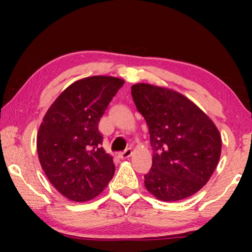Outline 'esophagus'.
<instances>
[{
    "mask_svg": "<svg viewBox=\"0 0 252 252\" xmlns=\"http://www.w3.org/2000/svg\"><path fill=\"white\" fill-rule=\"evenodd\" d=\"M131 155H132L131 148H127V149H126L125 151H122V152L119 153V157H120L121 159H126V158H129Z\"/></svg>",
    "mask_w": 252,
    "mask_h": 252,
    "instance_id": "1",
    "label": "esophagus"
}]
</instances>
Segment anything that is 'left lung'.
<instances>
[{
	"mask_svg": "<svg viewBox=\"0 0 252 252\" xmlns=\"http://www.w3.org/2000/svg\"><path fill=\"white\" fill-rule=\"evenodd\" d=\"M131 94L148 125L153 150L152 167L144 176L147 190L163 201L198 192L220 159L215 123L193 102L167 88L138 83Z\"/></svg>",
	"mask_w": 252,
	"mask_h": 252,
	"instance_id": "1",
	"label": "left lung"
}]
</instances>
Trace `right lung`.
Wrapping results in <instances>:
<instances>
[{
	"label": "right lung",
	"instance_id": "1",
	"mask_svg": "<svg viewBox=\"0 0 252 252\" xmlns=\"http://www.w3.org/2000/svg\"><path fill=\"white\" fill-rule=\"evenodd\" d=\"M125 81L89 76L67 87L50 106L36 138L42 169L52 186L72 201L103 191L114 174L113 158L102 148L99 122Z\"/></svg>",
	"mask_w": 252,
	"mask_h": 252
}]
</instances>
